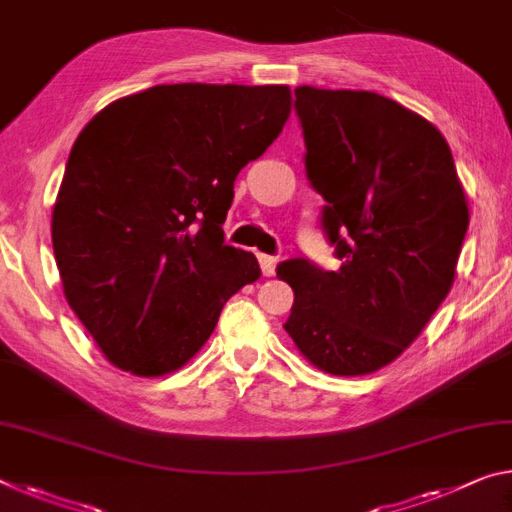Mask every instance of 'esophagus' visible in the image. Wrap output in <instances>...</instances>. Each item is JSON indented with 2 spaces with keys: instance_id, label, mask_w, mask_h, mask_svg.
I'll return each instance as SVG.
<instances>
[{
  "instance_id": "34e87169",
  "label": "esophagus",
  "mask_w": 512,
  "mask_h": 512,
  "mask_svg": "<svg viewBox=\"0 0 512 512\" xmlns=\"http://www.w3.org/2000/svg\"><path fill=\"white\" fill-rule=\"evenodd\" d=\"M257 259H259V266H262V273L266 275V278H271V275L275 273V264H278V259L271 255H264V253H259Z\"/></svg>"
}]
</instances>
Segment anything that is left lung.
<instances>
[{"mask_svg":"<svg viewBox=\"0 0 512 512\" xmlns=\"http://www.w3.org/2000/svg\"><path fill=\"white\" fill-rule=\"evenodd\" d=\"M305 173L326 205L337 271L278 264L294 289L285 330L332 376L378 371L415 342L449 294L469 209L449 143L399 102L298 86Z\"/></svg>","mask_w":512,"mask_h":512,"instance_id":"obj_1","label":"left lung"}]
</instances>
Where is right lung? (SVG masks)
I'll return each mask as SVG.
<instances>
[{
    "label": "right lung",
    "instance_id": "right-lung-1",
    "mask_svg": "<svg viewBox=\"0 0 512 512\" xmlns=\"http://www.w3.org/2000/svg\"><path fill=\"white\" fill-rule=\"evenodd\" d=\"M287 86L164 84L102 109L72 145L52 214L63 291L116 367L164 376L259 278L223 223L239 170L278 139Z\"/></svg>",
    "mask_w": 512,
    "mask_h": 512
}]
</instances>
